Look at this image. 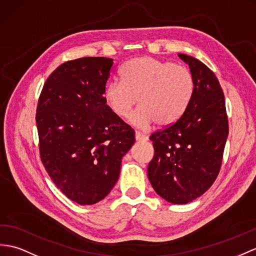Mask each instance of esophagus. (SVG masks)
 Here are the masks:
<instances>
[{"label": "esophagus", "mask_w": 256, "mask_h": 256, "mask_svg": "<svg viewBox=\"0 0 256 256\" xmlns=\"http://www.w3.org/2000/svg\"><path fill=\"white\" fill-rule=\"evenodd\" d=\"M148 139V138L146 134H142V132H136V141H146Z\"/></svg>", "instance_id": "obj_1"}]
</instances>
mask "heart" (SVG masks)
Returning <instances> with one entry per match:
<instances>
[{
  "label": "heart",
  "mask_w": 256,
  "mask_h": 256,
  "mask_svg": "<svg viewBox=\"0 0 256 256\" xmlns=\"http://www.w3.org/2000/svg\"><path fill=\"white\" fill-rule=\"evenodd\" d=\"M120 76L122 80H112L105 86V102L118 117L127 118L139 101V108L130 117L138 127L175 124L188 108L194 89L188 68L153 58L127 62Z\"/></svg>",
  "instance_id": "b5f03b06"
}]
</instances>
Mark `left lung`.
Wrapping results in <instances>:
<instances>
[{"label":"left lung","mask_w":256,"mask_h":256,"mask_svg":"<svg viewBox=\"0 0 256 256\" xmlns=\"http://www.w3.org/2000/svg\"><path fill=\"white\" fill-rule=\"evenodd\" d=\"M190 67L194 89L182 116L150 136L154 156L148 166L153 189L167 202L186 204L201 196L220 170L228 136L225 96L210 68L178 54Z\"/></svg>","instance_id":"8db88e82"}]
</instances>
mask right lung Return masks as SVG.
I'll list each match as a JSON object with an SVG mask.
<instances>
[{
	"label": "right lung",
	"instance_id": "1",
	"mask_svg": "<svg viewBox=\"0 0 256 256\" xmlns=\"http://www.w3.org/2000/svg\"><path fill=\"white\" fill-rule=\"evenodd\" d=\"M113 58L65 62L50 74L36 106L40 158L56 186L80 205L103 200L114 188L134 129L103 96Z\"/></svg>",
	"mask_w": 256,
	"mask_h": 256
}]
</instances>
